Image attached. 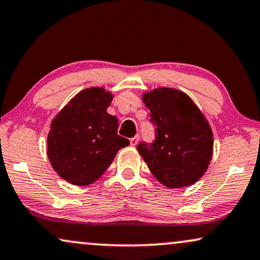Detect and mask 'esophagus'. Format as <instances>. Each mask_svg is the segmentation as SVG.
Returning <instances> with one entry per match:
<instances>
[{
  "instance_id": "obj_1",
  "label": "esophagus",
  "mask_w": 260,
  "mask_h": 260,
  "mask_svg": "<svg viewBox=\"0 0 260 260\" xmlns=\"http://www.w3.org/2000/svg\"><path fill=\"white\" fill-rule=\"evenodd\" d=\"M129 141H131V145H132V146H136L137 144H138V141H139V136H136V137L131 138Z\"/></svg>"
}]
</instances>
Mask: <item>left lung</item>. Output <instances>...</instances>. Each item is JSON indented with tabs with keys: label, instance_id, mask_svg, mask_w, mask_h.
Segmentation results:
<instances>
[{
	"label": "left lung",
	"instance_id": "obj_1",
	"mask_svg": "<svg viewBox=\"0 0 260 260\" xmlns=\"http://www.w3.org/2000/svg\"><path fill=\"white\" fill-rule=\"evenodd\" d=\"M154 126V140L137 149L150 172L169 188L190 186L208 169L212 157L211 127L183 92L159 87L143 96Z\"/></svg>",
	"mask_w": 260,
	"mask_h": 260
}]
</instances>
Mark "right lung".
I'll use <instances>...</instances> for the list:
<instances>
[{
    "mask_svg": "<svg viewBox=\"0 0 260 260\" xmlns=\"http://www.w3.org/2000/svg\"><path fill=\"white\" fill-rule=\"evenodd\" d=\"M113 96L102 87L83 90L52 120L48 157L72 185L86 186L103 175L129 140L117 134L119 121L107 113Z\"/></svg>",
    "mask_w": 260,
    "mask_h": 260,
    "instance_id": "1",
    "label": "right lung"
}]
</instances>
